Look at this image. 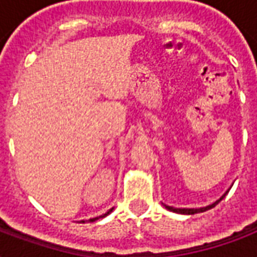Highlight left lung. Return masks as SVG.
Listing matches in <instances>:
<instances>
[{
    "label": "left lung",
    "instance_id": "8db88e82",
    "mask_svg": "<svg viewBox=\"0 0 257 257\" xmlns=\"http://www.w3.org/2000/svg\"><path fill=\"white\" fill-rule=\"evenodd\" d=\"M226 194H224V195H226ZM224 195H223L220 199H217L216 202H213L212 205H208V206H205V208H198V209H194V208H191V209H187V208H183V209H180V208H173V206H168V205H165V204H164V206H165L168 210H171V212H176V213H182V215H194V213H201V212H205V210H209V209H212V208H215L216 205L219 204L221 199L224 198Z\"/></svg>",
    "mask_w": 257,
    "mask_h": 257
}]
</instances>
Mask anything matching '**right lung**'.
Listing matches in <instances>:
<instances>
[{
    "label": "right lung",
    "instance_id": "add662e5",
    "mask_svg": "<svg viewBox=\"0 0 257 257\" xmlns=\"http://www.w3.org/2000/svg\"><path fill=\"white\" fill-rule=\"evenodd\" d=\"M112 209H114V208H111V209H108V210H107V212H106V213H104V215L99 216V217H93V219H89V221H90V223H92V221H96V220H99V219H103V217H106V216L108 215L110 212H112ZM82 223H84V220H82Z\"/></svg>",
    "mask_w": 257,
    "mask_h": 257
}]
</instances>
